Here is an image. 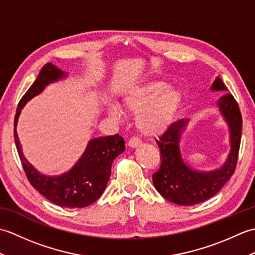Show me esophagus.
<instances>
[{
	"instance_id": "34e87169",
	"label": "esophagus",
	"mask_w": 255,
	"mask_h": 255,
	"mask_svg": "<svg viewBox=\"0 0 255 255\" xmlns=\"http://www.w3.org/2000/svg\"><path fill=\"white\" fill-rule=\"evenodd\" d=\"M140 144H141V141H140V140H139L138 138H136V137H132V138L128 141V145H129V147H130V148H137V147H139Z\"/></svg>"
}]
</instances>
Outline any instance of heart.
Returning a JSON list of instances; mask_svg holds the SVG:
<instances>
[{
	"label": "heart",
	"mask_w": 255,
	"mask_h": 255,
	"mask_svg": "<svg viewBox=\"0 0 255 255\" xmlns=\"http://www.w3.org/2000/svg\"><path fill=\"white\" fill-rule=\"evenodd\" d=\"M182 94L174 88H167V84L159 81L147 82L128 92L124 99L127 110L139 114L137 127L143 136L158 137L163 133L174 118L181 104ZM113 117H121V111L115 105L108 108Z\"/></svg>",
	"instance_id": "obj_1"
}]
</instances>
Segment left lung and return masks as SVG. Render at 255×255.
Listing matches in <instances>:
<instances>
[{"mask_svg":"<svg viewBox=\"0 0 255 255\" xmlns=\"http://www.w3.org/2000/svg\"><path fill=\"white\" fill-rule=\"evenodd\" d=\"M211 91H227L220 78H216ZM221 115L228 124L231 149L224 165L209 172L192 169L182 158L180 139L188 119L171 124L156 140L160 148L161 165L152 175L154 187L162 196L177 205L191 206L215 196L235 173L239 155L242 116L238 103L231 94H225L217 102Z\"/></svg>","mask_w":255,"mask_h":255,"instance_id":"8db88e82","label":"left lung"}]
</instances>
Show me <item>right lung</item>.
Listing matches in <instances>:
<instances>
[{"label": "right lung", "mask_w": 255, "mask_h": 255, "mask_svg": "<svg viewBox=\"0 0 255 255\" xmlns=\"http://www.w3.org/2000/svg\"><path fill=\"white\" fill-rule=\"evenodd\" d=\"M66 77L67 73L52 63L42 67L38 78L18 103L14 118V139L25 174L32 187L61 207L83 208L93 204L104 193L113 161L125 151L124 139L118 133L92 139L71 170L61 175L49 176L41 174L26 160L16 132L19 114L26 103L40 94L48 84Z\"/></svg>", "instance_id": "add662e5"}]
</instances>
